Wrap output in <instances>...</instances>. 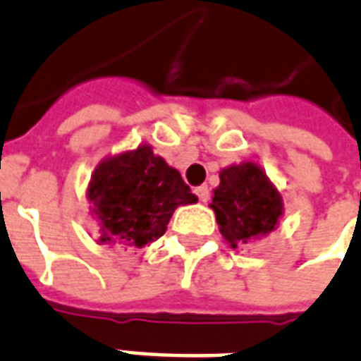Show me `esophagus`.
<instances>
[{"instance_id": "1", "label": "esophagus", "mask_w": 361, "mask_h": 361, "mask_svg": "<svg viewBox=\"0 0 361 361\" xmlns=\"http://www.w3.org/2000/svg\"><path fill=\"white\" fill-rule=\"evenodd\" d=\"M194 192H195V195L200 197L201 203H207V201H209V197H211V192H209V186H207V184H203V186H197Z\"/></svg>"}]
</instances>
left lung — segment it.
<instances>
[{
  "label": "left lung",
  "mask_w": 361,
  "mask_h": 361,
  "mask_svg": "<svg viewBox=\"0 0 361 361\" xmlns=\"http://www.w3.org/2000/svg\"><path fill=\"white\" fill-rule=\"evenodd\" d=\"M211 209L219 230L231 248L269 235L284 214L281 192L254 161H241L220 171Z\"/></svg>",
  "instance_id": "1"
}]
</instances>
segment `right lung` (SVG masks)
Instances as JSON below:
<instances>
[{
    "label": "right lung",
    "mask_w": 361,
    "mask_h": 361,
    "mask_svg": "<svg viewBox=\"0 0 361 361\" xmlns=\"http://www.w3.org/2000/svg\"><path fill=\"white\" fill-rule=\"evenodd\" d=\"M86 197L96 220L97 243L133 248L160 239L175 209L197 201L180 173L147 142L99 161Z\"/></svg>",
    "instance_id": "right-lung-1"
}]
</instances>
